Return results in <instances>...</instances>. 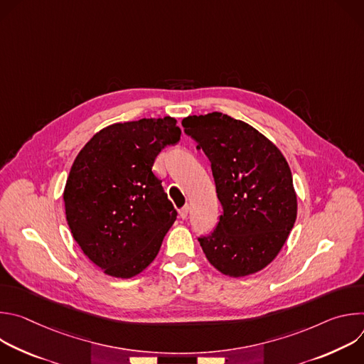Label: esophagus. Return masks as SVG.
Listing matches in <instances>:
<instances>
[{
	"label": "esophagus",
	"instance_id": "34e87169",
	"mask_svg": "<svg viewBox=\"0 0 364 364\" xmlns=\"http://www.w3.org/2000/svg\"><path fill=\"white\" fill-rule=\"evenodd\" d=\"M187 216H188V205H184L183 209L180 210V218L181 219H187Z\"/></svg>",
	"mask_w": 364,
	"mask_h": 364
}]
</instances>
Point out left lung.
Returning <instances> with one entry per match:
<instances>
[{
  "label": "left lung",
  "instance_id": "left-lung-1",
  "mask_svg": "<svg viewBox=\"0 0 364 364\" xmlns=\"http://www.w3.org/2000/svg\"><path fill=\"white\" fill-rule=\"evenodd\" d=\"M207 155L222 215L200 246L218 271L246 277L269 265L296 219V194L281 151L249 124L222 112L183 119Z\"/></svg>",
  "mask_w": 364,
  "mask_h": 364
}]
</instances>
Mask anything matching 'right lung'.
<instances>
[{
  "label": "right lung",
  "instance_id": "1",
  "mask_svg": "<svg viewBox=\"0 0 364 364\" xmlns=\"http://www.w3.org/2000/svg\"><path fill=\"white\" fill-rule=\"evenodd\" d=\"M180 135L171 117L144 118L103 128L77 154L63 193L66 220L107 275L132 278L159 255L177 210L152 166Z\"/></svg>",
  "mask_w": 364,
  "mask_h": 364
}]
</instances>
